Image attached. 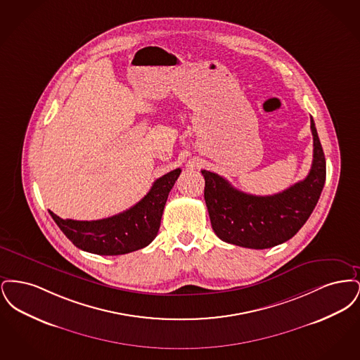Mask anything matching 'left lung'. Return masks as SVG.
<instances>
[{"mask_svg":"<svg viewBox=\"0 0 360 360\" xmlns=\"http://www.w3.org/2000/svg\"><path fill=\"white\" fill-rule=\"evenodd\" d=\"M313 162L308 176L274 195H252L219 174L202 170L206 207L214 233L245 248L264 250L291 239L307 223L326 184L324 151L310 117Z\"/></svg>","mask_w":360,"mask_h":360,"instance_id":"obj_1","label":"left lung"}]
</instances>
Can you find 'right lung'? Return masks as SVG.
Wrapping results in <instances>:
<instances>
[{"mask_svg":"<svg viewBox=\"0 0 360 360\" xmlns=\"http://www.w3.org/2000/svg\"><path fill=\"white\" fill-rule=\"evenodd\" d=\"M179 174L181 169H175L158 178L136 205L108 219L77 221L63 220L51 210L50 214L75 247L97 255H124L147 247L156 238L169 193Z\"/></svg>","mask_w":360,"mask_h":360,"instance_id":"obj_1","label":"right lung"}]
</instances>
